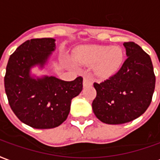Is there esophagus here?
Returning <instances> with one entry per match:
<instances>
[{
    "label": "esophagus",
    "mask_w": 160,
    "mask_h": 160,
    "mask_svg": "<svg viewBox=\"0 0 160 160\" xmlns=\"http://www.w3.org/2000/svg\"><path fill=\"white\" fill-rule=\"evenodd\" d=\"M92 78L90 76H86L84 77L83 80V86H92Z\"/></svg>",
    "instance_id": "34e87169"
}]
</instances>
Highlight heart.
Wrapping results in <instances>:
<instances>
[{
    "label": "heart",
    "instance_id": "heart-1",
    "mask_svg": "<svg viewBox=\"0 0 160 160\" xmlns=\"http://www.w3.org/2000/svg\"><path fill=\"white\" fill-rule=\"evenodd\" d=\"M124 58L122 49L109 46H86L80 52V62L86 64L96 63L99 75L107 77L114 74L121 65Z\"/></svg>",
    "mask_w": 160,
    "mask_h": 160
}]
</instances>
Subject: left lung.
<instances>
[{
    "instance_id": "8db88e82",
    "label": "left lung",
    "mask_w": 160,
    "mask_h": 160,
    "mask_svg": "<svg viewBox=\"0 0 160 160\" xmlns=\"http://www.w3.org/2000/svg\"><path fill=\"white\" fill-rule=\"evenodd\" d=\"M127 58L121 68L101 83H94L92 109L105 124L119 125L141 116L149 107L155 75L149 55L134 42H125Z\"/></svg>"
}]
</instances>
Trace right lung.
I'll list each match as a JSON object with an SVG mask.
<instances>
[{"label": "right lung", "mask_w": 160, "mask_h": 160, "mask_svg": "<svg viewBox=\"0 0 160 160\" xmlns=\"http://www.w3.org/2000/svg\"><path fill=\"white\" fill-rule=\"evenodd\" d=\"M55 48L52 38L31 39L18 47L7 65L4 85L9 105L20 121L33 128H55L64 122L71 100L83 88L81 76L64 81L30 75L32 67L43 68Z\"/></svg>", "instance_id": "1"}]
</instances>
